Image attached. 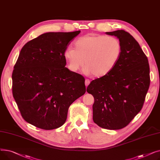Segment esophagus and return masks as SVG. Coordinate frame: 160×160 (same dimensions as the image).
Instances as JSON below:
<instances>
[{
    "instance_id": "esophagus-1",
    "label": "esophagus",
    "mask_w": 160,
    "mask_h": 160,
    "mask_svg": "<svg viewBox=\"0 0 160 160\" xmlns=\"http://www.w3.org/2000/svg\"><path fill=\"white\" fill-rule=\"evenodd\" d=\"M89 83H90L89 80V79H86V80H85V84H86V87L89 84Z\"/></svg>"
}]
</instances>
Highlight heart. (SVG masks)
Instances as JSON below:
<instances>
[{
  "label": "heart",
  "mask_w": 160,
  "mask_h": 160,
  "mask_svg": "<svg viewBox=\"0 0 160 160\" xmlns=\"http://www.w3.org/2000/svg\"><path fill=\"white\" fill-rule=\"evenodd\" d=\"M74 48L67 47L64 58L69 69L78 71L83 65V71L101 77L110 72L119 61L122 46L118 39L112 36L88 34L80 38L74 43Z\"/></svg>",
  "instance_id": "1"
}]
</instances>
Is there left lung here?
<instances>
[{
  "instance_id": "8db88e82",
  "label": "left lung",
  "mask_w": 160,
  "mask_h": 160,
  "mask_svg": "<svg viewBox=\"0 0 160 160\" xmlns=\"http://www.w3.org/2000/svg\"><path fill=\"white\" fill-rule=\"evenodd\" d=\"M106 33L119 39L121 55L112 70L92 81L87 91L94 97V122L102 128L119 130L141 110L150 86V67L138 42L128 32Z\"/></svg>"
}]
</instances>
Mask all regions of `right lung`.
<instances>
[{
    "label": "right lung",
    "instance_id": "1",
    "mask_svg": "<svg viewBox=\"0 0 160 160\" xmlns=\"http://www.w3.org/2000/svg\"><path fill=\"white\" fill-rule=\"evenodd\" d=\"M80 33H45L21 50L12 73L13 96L22 118L37 128L62 127L71 104L86 93L84 78L65 67L64 58Z\"/></svg>",
    "mask_w": 160,
    "mask_h": 160
}]
</instances>
